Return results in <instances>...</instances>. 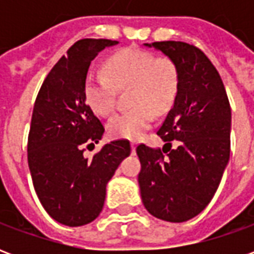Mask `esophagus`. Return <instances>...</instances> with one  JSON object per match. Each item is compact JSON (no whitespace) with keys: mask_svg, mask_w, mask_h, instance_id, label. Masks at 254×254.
I'll list each match as a JSON object with an SVG mask.
<instances>
[{"mask_svg":"<svg viewBox=\"0 0 254 254\" xmlns=\"http://www.w3.org/2000/svg\"><path fill=\"white\" fill-rule=\"evenodd\" d=\"M130 147H132V154L134 155L136 154V143H133L132 141V143H130Z\"/></svg>","mask_w":254,"mask_h":254,"instance_id":"obj_1","label":"esophagus"}]
</instances>
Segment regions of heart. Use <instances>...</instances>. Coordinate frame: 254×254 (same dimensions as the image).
I'll use <instances>...</instances> for the list:
<instances>
[{
    "mask_svg": "<svg viewBox=\"0 0 254 254\" xmlns=\"http://www.w3.org/2000/svg\"><path fill=\"white\" fill-rule=\"evenodd\" d=\"M106 74L89 72L84 81V99L91 110L106 117L114 110L116 88L130 91V110L120 113L107 124L111 137L138 138L154 121V110L163 113L176 99L178 70L170 58H154L138 49H124L106 60Z\"/></svg>",
    "mask_w": 254,
    "mask_h": 254,
    "instance_id": "obj_1",
    "label": "heart"
}]
</instances>
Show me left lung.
I'll return each mask as SVG.
<instances>
[{"mask_svg": "<svg viewBox=\"0 0 254 254\" xmlns=\"http://www.w3.org/2000/svg\"><path fill=\"white\" fill-rule=\"evenodd\" d=\"M176 64L174 106L158 130L169 149L140 144L138 187L145 209L181 223L207 207L230 159L231 109L223 81L204 53L185 42L144 43ZM177 139L179 147L171 148Z\"/></svg>", "mask_w": 254, "mask_h": 254, "instance_id": "obj_1", "label": "left lung"}]
</instances>
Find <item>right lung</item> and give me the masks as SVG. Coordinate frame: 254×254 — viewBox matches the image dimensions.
Segmentation results:
<instances>
[{
  "instance_id": "obj_1",
  "label": "right lung",
  "mask_w": 254,
  "mask_h": 254,
  "mask_svg": "<svg viewBox=\"0 0 254 254\" xmlns=\"http://www.w3.org/2000/svg\"><path fill=\"white\" fill-rule=\"evenodd\" d=\"M110 39H81L63 56L36 96L30 134L28 167L39 201L58 223L77 227L99 216L106 185L130 155L127 140L103 145L91 159L84 145L99 143L105 127L84 99L91 61Z\"/></svg>"
}]
</instances>
